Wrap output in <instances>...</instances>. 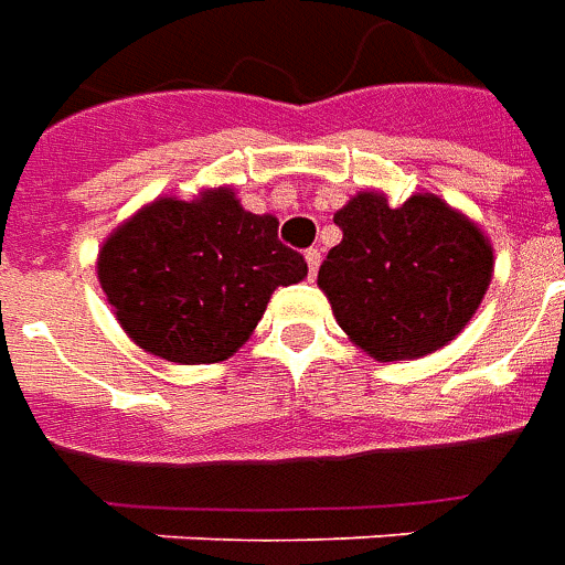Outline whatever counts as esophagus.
<instances>
[{"label":"esophagus","instance_id":"obj_1","mask_svg":"<svg viewBox=\"0 0 565 565\" xmlns=\"http://www.w3.org/2000/svg\"><path fill=\"white\" fill-rule=\"evenodd\" d=\"M306 263H308V275L315 278V275H318V266H320V250H318V247L306 250Z\"/></svg>","mask_w":565,"mask_h":565}]
</instances>
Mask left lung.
Masks as SVG:
<instances>
[{
    "label": "left lung",
    "instance_id": "8db88e82",
    "mask_svg": "<svg viewBox=\"0 0 565 565\" xmlns=\"http://www.w3.org/2000/svg\"><path fill=\"white\" fill-rule=\"evenodd\" d=\"M342 242L318 271L348 339L379 363L417 360L454 342L493 278L481 226L433 193L391 205L360 190L335 211Z\"/></svg>",
    "mask_w": 565,
    "mask_h": 565
}]
</instances>
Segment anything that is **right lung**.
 <instances>
[{"label":"right lung","mask_w":565,"mask_h":565,"mask_svg":"<svg viewBox=\"0 0 565 565\" xmlns=\"http://www.w3.org/2000/svg\"><path fill=\"white\" fill-rule=\"evenodd\" d=\"M96 275L141 351L199 366L233 356L271 294L308 266L278 242V217L242 209L233 186H211L141 205L103 242Z\"/></svg>","instance_id":"obj_1"}]
</instances>
